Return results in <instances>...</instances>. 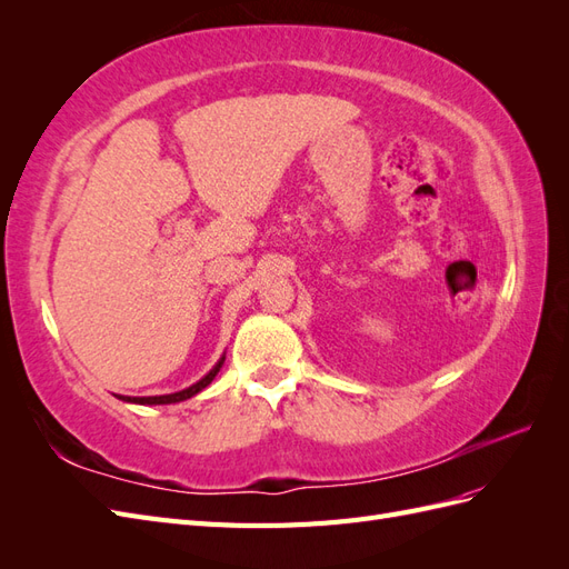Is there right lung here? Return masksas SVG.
Masks as SVG:
<instances>
[{"mask_svg": "<svg viewBox=\"0 0 569 569\" xmlns=\"http://www.w3.org/2000/svg\"><path fill=\"white\" fill-rule=\"evenodd\" d=\"M222 360H226V356H222L218 360V366L203 377V380H199L197 385H192L189 389H182V391H176V393H166V396H118V399L123 401H130V403H142V406H157V403H180V401H187L192 399L194 393H199L201 389L209 387L213 382V377L218 375V370L222 368Z\"/></svg>", "mask_w": 569, "mask_h": 569, "instance_id": "add662e5", "label": "right lung"}]
</instances>
